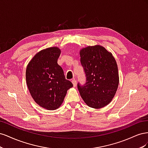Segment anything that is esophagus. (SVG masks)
Segmentation results:
<instances>
[{
  "instance_id": "esophagus-1",
  "label": "esophagus",
  "mask_w": 148,
  "mask_h": 148,
  "mask_svg": "<svg viewBox=\"0 0 148 148\" xmlns=\"http://www.w3.org/2000/svg\"><path fill=\"white\" fill-rule=\"evenodd\" d=\"M71 82H72V83H73V86L76 87V86H77V80H76L75 79H73L72 80H71Z\"/></svg>"
}]
</instances>
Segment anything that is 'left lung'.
<instances>
[{"instance_id": "obj_1", "label": "left lung", "mask_w": 148, "mask_h": 148, "mask_svg": "<svg viewBox=\"0 0 148 148\" xmlns=\"http://www.w3.org/2000/svg\"><path fill=\"white\" fill-rule=\"evenodd\" d=\"M80 61L86 76L84 86L78 89L89 107L101 109L108 105L117 92L119 76L112 53L102 46H87L79 51Z\"/></svg>"}]
</instances>
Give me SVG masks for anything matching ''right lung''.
I'll list each match as a JSON object with an SVG mask.
<instances>
[{
	"label": "right lung",
	"mask_w": 148,
	"mask_h": 148,
	"mask_svg": "<svg viewBox=\"0 0 148 148\" xmlns=\"http://www.w3.org/2000/svg\"><path fill=\"white\" fill-rule=\"evenodd\" d=\"M60 53L57 47L43 49L36 53L26 66V81L30 95L36 104L47 110L59 108L67 90L73 86L57 64Z\"/></svg>",
	"instance_id": "obj_1"
}]
</instances>
